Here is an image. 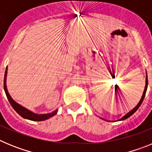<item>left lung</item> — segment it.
<instances>
[{
  "label": "left lung",
  "mask_w": 152,
  "mask_h": 152,
  "mask_svg": "<svg viewBox=\"0 0 152 152\" xmlns=\"http://www.w3.org/2000/svg\"><path fill=\"white\" fill-rule=\"evenodd\" d=\"M147 88H148V75H147V72H146V77H145V87L144 91H143V94H142V98H141L140 101L139 102V103H138V104H137V105L135 106V107H134V108L132 109V110L131 111H129V112L128 113H127V114H126V115H125L124 116H123V117H122L121 119H118L117 121H121V120H124V119H127V118L130 117V116H131L132 115V114L134 113H135V111H136L137 110H138V109L139 108V107H140V106H141V104H142V101H143V100H144L145 96V94H146V91H147ZM101 119H103V118H101ZM104 120H106V119H104ZM106 121H107V120H106Z\"/></svg>",
  "instance_id": "left-lung-1"
}]
</instances>
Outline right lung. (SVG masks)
Listing matches in <instances>:
<instances>
[{"label": "right lung", "instance_id": "right-lung-1", "mask_svg": "<svg viewBox=\"0 0 152 152\" xmlns=\"http://www.w3.org/2000/svg\"><path fill=\"white\" fill-rule=\"evenodd\" d=\"M7 67L6 68V71H5L4 74V88L5 94L7 95V97L8 100L10 102V105L12 106L14 110L17 113L20 115V116H22L23 118L26 119H29V120H32V121H43L45 119H48L49 118L52 117L53 116H55L58 112V110H56L53 112L49 113L46 114H36L34 113L32 111L29 110L28 109L25 108L23 106H21L20 104L17 103V102L14 101V100L12 99V97L10 96V95L8 93L7 88L6 85V80H7Z\"/></svg>", "mask_w": 152, "mask_h": 152}]
</instances>
